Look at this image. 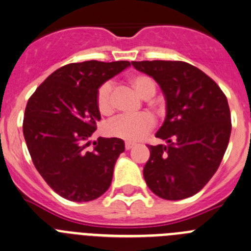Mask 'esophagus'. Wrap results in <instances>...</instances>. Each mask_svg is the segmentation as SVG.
<instances>
[{"mask_svg":"<svg viewBox=\"0 0 251 251\" xmlns=\"http://www.w3.org/2000/svg\"><path fill=\"white\" fill-rule=\"evenodd\" d=\"M133 146H135V145H133V143H131V142H126L125 143V148H126V150H131V148H133Z\"/></svg>","mask_w":251,"mask_h":251,"instance_id":"34e87169","label":"esophagus"}]
</instances>
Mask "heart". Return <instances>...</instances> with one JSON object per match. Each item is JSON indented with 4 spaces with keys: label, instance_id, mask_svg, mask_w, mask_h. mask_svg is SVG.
Masks as SVG:
<instances>
[{
    "label": "heart",
    "instance_id": "obj_1",
    "mask_svg": "<svg viewBox=\"0 0 251 251\" xmlns=\"http://www.w3.org/2000/svg\"><path fill=\"white\" fill-rule=\"evenodd\" d=\"M131 88L141 98L148 99L155 93V83L151 77L145 75H136L128 79ZM113 87L106 82L97 92V106L100 114L110 115L114 110L113 98H111ZM154 121L148 114H141L137 116H119L106 125V133L113 137L136 142L145 137L152 130Z\"/></svg>",
    "mask_w": 251,
    "mask_h": 251
}]
</instances>
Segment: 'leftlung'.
I'll use <instances>...</instances> for the list:
<instances>
[{
    "mask_svg": "<svg viewBox=\"0 0 251 251\" xmlns=\"http://www.w3.org/2000/svg\"><path fill=\"white\" fill-rule=\"evenodd\" d=\"M152 77L165 99V119L150 146L143 177L164 200L195 195L220 167L229 142L232 123L220 87L201 70L182 61H132Z\"/></svg>",
    "mask_w": 251,
    "mask_h": 251,
    "instance_id": "8db88e82",
    "label": "left lung"
}]
</instances>
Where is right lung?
<instances>
[{
  "instance_id": "right-lung-1",
  "label": "right lung",
  "mask_w": 251,
  "mask_h": 251,
  "mask_svg": "<svg viewBox=\"0 0 251 251\" xmlns=\"http://www.w3.org/2000/svg\"><path fill=\"white\" fill-rule=\"evenodd\" d=\"M130 66L128 61H86L62 66L36 88L26 104L23 135L34 165L61 198L98 199L109 189L121 138H103L87 151L100 120L97 92Z\"/></svg>"
}]
</instances>
